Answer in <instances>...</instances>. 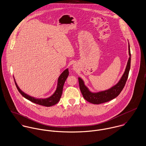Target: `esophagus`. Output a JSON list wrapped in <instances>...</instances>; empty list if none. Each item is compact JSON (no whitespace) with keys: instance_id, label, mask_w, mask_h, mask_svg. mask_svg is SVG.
Instances as JSON below:
<instances>
[{"instance_id":"obj_1","label":"esophagus","mask_w":146,"mask_h":146,"mask_svg":"<svg viewBox=\"0 0 146 146\" xmlns=\"http://www.w3.org/2000/svg\"><path fill=\"white\" fill-rule=\"evenodd\" d=\"M73 69H76V68L74 66V67H73Z\"/></svg>"}]
</instances>
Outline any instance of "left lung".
Wrapping results in <instances>:
<instances>
[{
    "label": "left lung",
    "instance_id": "left-lung-1",
    "mask_svg": "<svg viewBox=\"0 0 146 146\" xmlns=\"http://www.w3.org/2000/svg\"><path fill=\"white\" fill-rule=\"evenodd\" d=\"M128 50L129 58L128 60L127 65L125 69V72L119 82L109 89L100 91L98 92H92L85 85L84 81L81 77H78V81L81 93L86 100L94 104H100L108 102L113 100L120 94V93L124 87L126 82L127 81L129 72L131 60L129 44L128 45Z\"/></svg>",
    "mask_w": 146,
    "mask_h": 146
}]
</instances>
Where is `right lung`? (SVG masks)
Instances as JSON below:
<instances>
[{
  "label": "right lung",
  "instance_id": "obj_1",
  "mask_svg": "<svg viewBox=\"0 0 146 146\" xmlns=\"http://www.w3.org/2000/svg\"><path fill=\"white\" fill-rule=\"evenodd\" d=\"M68 75H69V70H68V69L67 68L62 73V74L59 77V78L58 79L56 89L55 91L54 92V93L51 96L48 97V98H38L32 97V96L27 95V94L25 93L23 91H22L19 88L14 77H13V78H14L16 86L18 91L23 97L36 104H38V105L46 106V107H50V106H53V105L56 104L59 101L61 96H62V95L64 84L65 83Z\"/></svg>",
  "mask_w": 146,
  "mask_h": 146
}]
</instances>
